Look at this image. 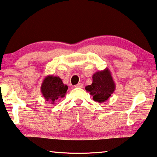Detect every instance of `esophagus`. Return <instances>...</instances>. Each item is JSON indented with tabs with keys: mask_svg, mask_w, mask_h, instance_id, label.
Wrapping results in <instances>:
<instances>
[{
	"mask_svg": "<svg viewBox=\"0 0 157 157\" xmlns=\"http://www.w3.org/2000/svg\"><path fill=\"white\" fill-rule=\"evenodd\" d=\"M75 86V87H78V88H83V85L82 83H78V85H76Z\"/></svg>",
	"mask_w": 157,
	"mask_h": 157,
	"instance_id": "1",
	"label": "esophagus"
}]
</instances>
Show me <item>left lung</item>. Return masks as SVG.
I'll return each instance as SVG.
<instances>
[{
  "instance_id": "1",
  "label": "left lung",
  "mask_w": 157,
  "mask_h": 157,
  "mask_svg": "<svg viewBox=\"0 0 157 157\" xmlns=\"http://www.w3.org/2000/svg\"><path fill=\"white\" fill-rule=\"evenodd\" d=\"M86 92L93 96L94 101H106L116 90V84L109 68L96 72L92 76V84L86 86Z\"/></svg>"
}]
</instances>
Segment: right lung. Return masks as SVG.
Listing matches in <instances>:
<instances>
[{"label": "right lung", "instance_id": "1", "mask_svg": "<svg viewBox=\"0 0 157 157\" xmlns=\"http://www.w3.org/2000/svg\"><path fill=\"white\" fill-rule=\"evenodd\" d=\"M67 86L58 76L48 75L42 82L41 92L44 99L53 104L55 101L63 98L67 93Z\"/></svg>", "mask_w": 157, "mask_h": 157}]
</instances>
